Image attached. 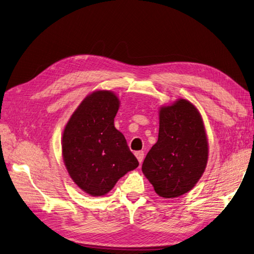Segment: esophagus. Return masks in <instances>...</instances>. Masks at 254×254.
<instances>
[{
	"mask_svg": "<svg viewBox=\"0 0 254 254\" xmlns=\"http://www.w3.org/2000/svg\"><path fill=\"white\" fill-rule=\"evenodd\" d=\"M135 156H137L139 163L141 164L142 160H143V157H144V152L143 151H139V152H135Z\"/></svg>",
	"mask_w": 254,
	"mask_h": 254,
	"instance_id": "34e87169",
	"label": "esophagus"
}]
</instances>
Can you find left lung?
Segmentation results:
<instances>
[{"instance_id":"1","label":"left lung","mask_w":254,"mask_h":254,"mask_svg":"<svg viewBox=\"0 0 254 254\" xmlns=\"http://www.w3.org/2000/svg\"><path fill=\"white\" fill-rule=\"evenodd\" d=\"M159 131L142 172L156 194L175 198L193 189L208 163L209 145L199 111L187 99L159 108Z\"/></svg>"}]
</instances>
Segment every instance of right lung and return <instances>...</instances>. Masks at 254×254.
<instances>
[{"mask_svg":"<svg viewBox=\"0 0 254 254\" xmlns=\"http://www.w3.org/2000/svg\"><path fill=\"white\" fill-rule=\"evenodd\" d=\"M120 99L110 90L86 96L64 129L61 147L73 182L90 196H103L139 166L124 134L114 126Z\"/></svg>","mask_w":254,"mask_h":254,"instance_id":"obj_1","label":"right lung"}]
</instances>
